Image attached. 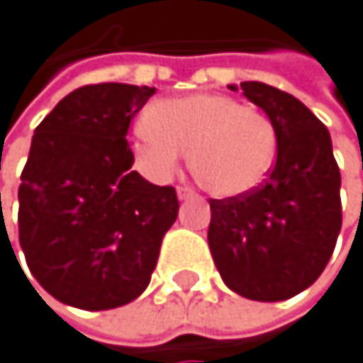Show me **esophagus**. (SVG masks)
<instances>
[{
	"label": "esophagus",
	"mask_w": 363,
	"mask_h": 363,
	"mask_svg": "<svg viewBox=\"0 0 363 363\" xmlns=\"http://www.w3.org/2000/svg\"><path fill=\"white\" fill-rule=\"evenodd\" d=\"M176 194H178V200H189V198H196V191H194L191 187H187V185H180V187L176 189Z\"/></svg>",
	"instance_id": "obj_1"
}]
</instances>
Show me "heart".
Returning <instances> with one entry per match:
<instances>
[{
    "mask_svg": "<svg viewBox=\"0 0 363 363\" xmlns=\"http://www.w3.org/2000/svg\"><path fill=\"white\" fill-rule=\"evenodd\" d=\"M279 131L257 106L221 93H191L150 104L133 129L135 165L169 180L189 152L198 183L217 198L255 191L274 165Z\"/></svg>",
    "mask_w": 363,
    "mask_h": 363,
    "instance_id": "heart-1",
    "label": "heart"
}]
</instances>
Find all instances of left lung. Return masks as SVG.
Segmentation results:
<instances>
[{"mask_svg":"<svg viewBox=\"0 0 363 363\" xmlns=\"http://www.w3.org/2000/svg\"><path fill=\"white\" fill-rule=\"evenodd\" d=\"M240 89L277 125V163L255 191L211 200L208 247L232 291L281 302L308 289L334 253L340 169L328 127L300 99L255 80Z\"/></svg>","mask_w":363,"mask_h":363,"instance_id":"obj_1","label":"left lung"}]
</instances>
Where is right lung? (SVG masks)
<instances>
[{
  "label": "right lung",
  "instance_id": "1",
  "mask_svg": "<svg viewBox=\"0 0 363 363\" xmlns=\"http://www.w3.org/2000/svg\"><path fill=\"white\" fill-rule=\"evenodd\" d=\"M152 93L84 84L35 127L18 187V242L33 279L63 304L110 311L150 283L178 198L131 169L125 135Z\"/></svg>",
  "mask_w": 363,
  "mask_h": 363
}]
</instances>
